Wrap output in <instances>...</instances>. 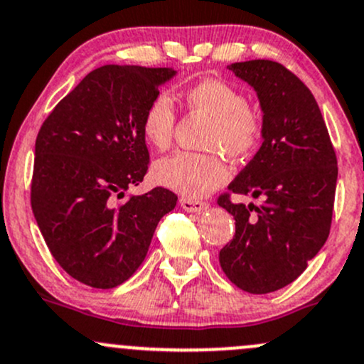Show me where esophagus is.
I'll use <instances>...</instances> for the list:
<instances>
[{
    "label": "esophagus",
    "instance_id": "34e87169",
    "mask_svg": "<svg viewBox=\"0 0 364 364\" xmlns=\"http://www.w3.org/2000/svg\"><path fill=\"white\" fill-rule=\"evenodd\" d=\"M179 204H181V208L188 213H202L209 208L208 202L193 200V198H179Z\"/></svg>",
    "mask_w": 364,
    "mask_h": 364
}]
</instances>
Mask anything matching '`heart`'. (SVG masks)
<instances>
[{"instance_id": "1", "label": "heart", "mask_w": 364, "mask_h": 364, "mask_svg": "<svg viewBox=\"0 0 364 364\" xmlns=\"http://www.w3.org/2000/svg\"><path fill=\"white\" fill-rule=\"evenodd\" d=\"M183 102L192 113L211 118L204 137L209 153L176 151L159 160L153 178L174 192L202 197L228 179L225 151L233 160H242L258 150L263 136V118L246 102L242 90L225 80L205 78L183 90ZM176 127V109L171 97L159 92L150 99L141 117V132L148 144L164 151L171 146Z\"/></svg>"}]
</instances>
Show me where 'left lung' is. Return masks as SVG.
Listing matches in <instances>:
<instances>
[{
    "label": "left lung",
    "mask_w": 364,
    "mask_h": 364,
    "mask_svg": "<svg viewBox=\"0 0 364 364\" xmlns=\"http://www.w3.org/2000/svg\"><path fill=\"white\" fill-rule=\"evenodd\" d=\"M228 70L258 94L263 143L218 198L235 220L220 265L237 288L265 294L293 282L326 242L338 167L319 106L296 75L267 59ZM232 193L252 194L262 204L233 205Z\"/></svg>",
    "instance_id": "8db88e82"
}]
</instances>
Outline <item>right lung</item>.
I'll use <instances>...</instances> for the list:
<instances>
[{
    "instance_id": "right-lung-1",
    "label": "right lung",
    "mask_w": 364,
    "mask_h": 364,
    "mask_svg": "<svg viewBox=\"0 0 364 364\" xmlns=\"http://www.w3.org/2000/svg\"><path fill=\"white\" fill-rule=\"evenodd\" d=\"M171 68L106 64L90 71L41 125L31 208L55 262L76 281L109 289L139 269L176 197L156 186L117 204L143 181L150 153L141 117Z\"/></svg>"
}]
</instances>
